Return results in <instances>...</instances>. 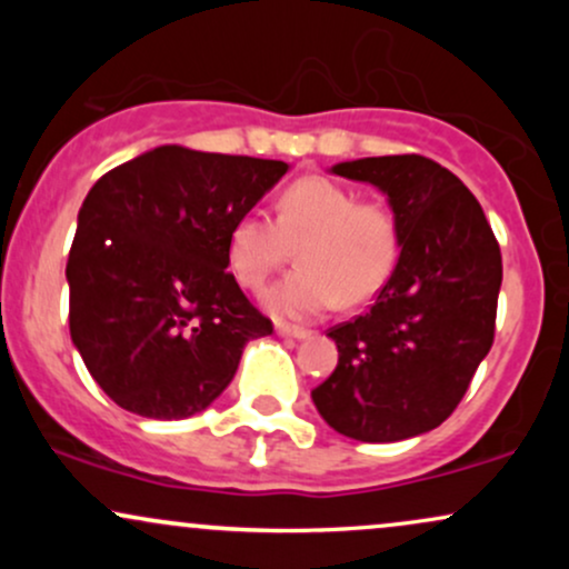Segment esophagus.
I'll use <instances>...</instances> for the list:
<instances>
[{"instance_id": "34e87169", "label": "esophagus", "mask_w": 569, "mask_h": 569, "mask_svg": "<svg viewBox=\"0 0 569 569\" xmlns=\"http://www.w3.org/2000/svg\"><path fill=\"white\" fill-rule=\"evenodd\" d=\"M278 335L280 337H293V339H307V337H310V329H302V326L278 323Z\"/></svg>"}]
</instances>
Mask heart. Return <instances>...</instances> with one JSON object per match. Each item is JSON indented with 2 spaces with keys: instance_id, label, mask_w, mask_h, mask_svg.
<instances>
[{
  "instance_id": "1",
  "label": "heart",
  "mask_w": 569,
  "mask_h": 569,
  "mask_svg": "<svg viewBox=\"0 0 569 569\" xmlns=\"http://www.w3.org/2000/svg\"><path fill=\"white\" fill-rule=\"evenodd\" d=\"M299 267L264 291V307L283 321H310L331 307L361 305L388 283L401 232L393 208L358 200L350 187L326 176H302L283 189L276 219L246 211L227 234L234 278L257 291L289 259Z\"/></svg>"
}]
</instances>
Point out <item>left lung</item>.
I'll list each match as a JSON object with an SVG mask.
<instances>
[{"mask_svg": "<svg viewBox=\"0 0 569 569\" xmlns=\"http://www.w3.org/2000/svg\"><path fill=\"white\" fill-rule=\"evenodd\" d=\"M331 173L388 194L401 253L369 312L329 329L339 361L312 390L356 441H403L439 428L495 339L500 246L471 189L422 154L339 162Z\"/></svg>", "mask_w": 569, "mask_h": 569, "instance_id": "left-lung-1", "label": "left lung"}]
</instances>
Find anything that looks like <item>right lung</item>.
Masks as SVG:
<instances>
[{
	"label": "right lung",
	"instance_id": "obj_1",
	"mask_svg": "<svg viewBox=\"0 0 569 569\" xmlns=\"http://www.w3.org/2000/svg\"><path fill=\"white\" fill-rule=\"evenodd\" d=\"M286 171L168 143L96 181L67 262L69 331L117 407L198 415L232 382L248 339L272 335L227 272V234Z\"/></svg>",
	"mask_w": 569,
	"mask_h": 569
}]
</instances>
